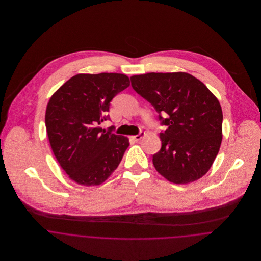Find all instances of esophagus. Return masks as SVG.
Masks as SVG:
<instances>
[{
	"label": "esophagus",
	"instance_id": "34e87169",
	"mask_svg": "<svg viewBox=\"0 0 261 261\" xmlns=\"http://www.w3.org/2000/svg\"><path fill=\"white\" fill-rule=\"evenodd\" d=\"M144 136H145V133H143V132H141V133H140V134H138V135H137V136H133V137H132V138H133V139H134V140H136V141H140V140H141V139H142V138H143V137H144Z\"/></svg>",
	"mask_w": 261,
	"mask_h": 261
}]
</instances>
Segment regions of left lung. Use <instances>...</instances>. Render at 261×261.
Listing matches in <instances>:
<instances>
[{"instance_id": "left-lung-1", "label": "left lung", "mask_w": 261, "mask_h": 261, "mask_svg": "<svg viewBox=\"0 0 261 261\" xmlns=\"http://www.w3.org/2000/svg\"><path fill=\"white\" fill-rule=\"evenodd\" d=\"M130 81L167 127L160 133L162 148L152 155L155 170L175 184L203 177L222 142L223 114L215 95L203 82L185 72L134 75Z\"/></svg>"}]
</instances>
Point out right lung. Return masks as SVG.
<instances>
[{"instance_id":"1","label":"right lung","mask_w":261,"mask_h":261,"mask_svg":"<svg viewBox=\"0 0 261 261\" xmlns=\"http://www.w3.org/2000/svg\"><path fill=\"white\" fill-rule=\"evenodd\" d=\"M129 86L120 73L77 74L50 98L45 114L49 143L68 177L79 185L103 183L129 146L126 137L102 129L112 98Z\"/></svg>"}]
</instances>
